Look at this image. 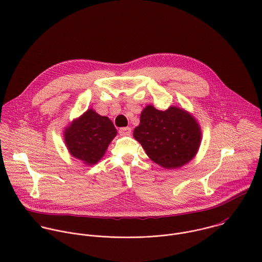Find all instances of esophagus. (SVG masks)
<instances>
[{"mask_svg":"<svg viewBox=\"0 0 262 262\" xmlns=\"http://www.w3.org/2000/svg\"><path fill=\"white\" fill-rule=\"evenodd\" d=\"M130 133H132V128L130 127H121L120 129H119V134L121 135V136H129L130 135Z\"/></svg>","mask_w":262,"mask_h":262,"instance_id":"esophagus-1","label":"esophagus"}]
</instances>
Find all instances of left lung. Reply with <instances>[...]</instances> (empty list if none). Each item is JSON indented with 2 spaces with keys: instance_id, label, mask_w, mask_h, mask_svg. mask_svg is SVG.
Returning a JSON list of instances; mask_svg holds the SVG:
<instances>
[{
  "instance_id": "obj_1",
  "label": "left lung",
  "mask_w": 262,
  "mask_h": 262,
  "mask_svg": "<svg viewBox=\"0 0 262 262\" xmlns=\"http://www.w3.org/2000/svg\"><path fill=\"white\" fill-rule=\"evenodd\" d=\"M134 138L146 155L158 165L174 169L189 163L197 154L201 141L199 124L182 108L166 111L147 105L141 114Z\"/></svg>"
}]
</instances>
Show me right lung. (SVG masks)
Segmentation results:
<instances>
[{
  "label": "right lung",
  "mask_w": 262,
  "mask_h": 262,
  "mask_svg": "<svg viewBox=\"0 0 262 262\" xmlns=\"http://www.w3.org/2000/svg\"><path fill=\"white\" fill-rule=\"evenodd\" d=\"M116 135V128L107 117L88 110L66 128L64 138L72 157L87 165H94L103 157Z\"/></svg>",
  "instance_id": "obj_1"
}]
</instances>
